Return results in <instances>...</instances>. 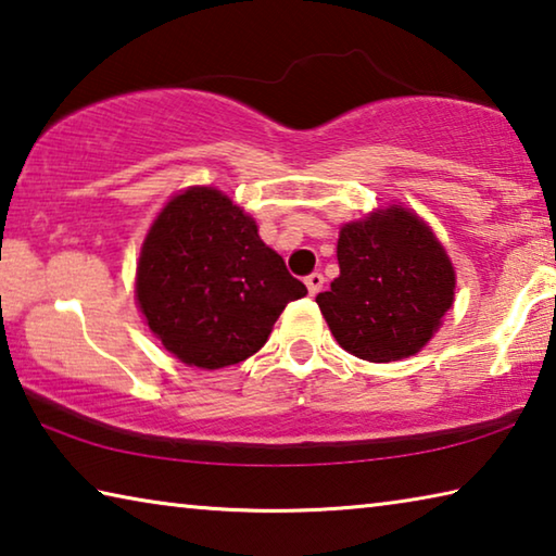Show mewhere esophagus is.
Returning <instances> with one entry per match:
<instances>
[{"label": "esophagus", "mask_w": 556, "mask_h": 556, "mask_svg": "<svg viewBox=\"0 0 556 556\" xmlns=\"http://www.w3.org/2000/svg\"><path fill=\"white\" fill-rule=\"evenodd\" d=\"M304 281H306V287H308V294L316 296L318 291H321V287H324V275H321V271H312V275H308Z\"/></svg>", "instance_id": "obj_1"}]
</instances>
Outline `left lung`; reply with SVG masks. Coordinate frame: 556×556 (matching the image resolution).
I'll return each instance as SVG.
<instances>
[{"instance_id":"left-lung-1","label":"left lung","mask_w":556,"mask_h":556,"mask_svg":"<svg viewBox=\"0 0 556 556\" xmlns=\"http://www.w3.org/2000/svg\"><path fill=\"white\" fill-rule=\"evenodd\" d=\"M341 275L316 296L336 341L363 361L419 353L454 301V267L417 215L404 208L348 223L338 238Z\"/></svg>"}]
</instances>
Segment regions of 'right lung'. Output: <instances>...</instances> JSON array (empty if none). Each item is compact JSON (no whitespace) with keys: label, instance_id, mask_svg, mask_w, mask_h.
<instances>
[{"label":"right lung","instance_id":"right-lung-1","mask_svg":"<svg viewBox=\"0 0 556 556\" xmlns=\"http://www.w3.org/2000/svg\"><path fill=\"white\" fill-rule=\"evenodd\" d=\"M306 287L289 275L257 225L215 188H188L149 230L137 299L168 353L195 368L242 363Z\"/></svg>","mask_w":556,"mask_h":556}]
</instances>
